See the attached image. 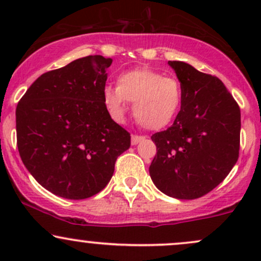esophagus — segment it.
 Segmentation results:
<instances>
[{"label":"esophagus","mask_w":261,"mask_h":261,"mask_svg":"<svg viewBox=\"0 0 261 261\" xmlns=\"http://www.w3.org/2000/svg\"><path fill=\"white\" fill-rule=\"evenodd\" d=\"M145 139L146 137L141 136V135H133V137H131V143H133V145H137V143H140L141 141H143Z\"/></svg>","instance_id":"obj_1"}]
</instances>
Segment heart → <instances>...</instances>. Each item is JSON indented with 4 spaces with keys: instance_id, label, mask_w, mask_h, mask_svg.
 Returning a JSON list of instances; mask_svg holds the SVG:
<instances>
[{
    "instance_id": "obj_1",
    "label": "heart",
    "mask_w": 261,
    "mask_h": 261,
    "mask_svg": "<svg viewBox=\"0 0 261 261\" xmlns=\"http://www.w3.org/2000/svg\"><path fill=\"white\" fill-rule=\"evenodd\" d=\"M103 101L116 121L124 119L128 103L142 126L157 130L169 124L181 104L180 83L147 68L128 71L118 77V86H106Z\"/></svg>"
}]
</instances>
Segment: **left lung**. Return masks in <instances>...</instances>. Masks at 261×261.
Listing matches in <instances>:
<instances>
[{
    "label": "left lung",
    "mask_w": 261,
    "mask_h": 261,
    "mask_svg": "<svg viewBox=\"0 0 261 261\" xmlns=\"http://www.w3.org/2000/svg\"><path fill=\"white\" fill-rule=\"evenodd\" d=\"M181 87L174 122L151 139L149 175L162 193L193 200L214 190L239 157L241 109L222 81L181 61H169Z\"/></svg>",
    "instance_id": "1"
}]
</instances>
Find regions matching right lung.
Returning <instances> with one entry per match:
<instances>
[{"instance_id": "obj_1", "label": "right lung", "mask_w": 261, "mask_h": 261, "mask_svg": "<svg viewBox=\"0 0 261 261\" xmlns=\"http://www.w3.org/2000/svg\"><path fill=\"white\" fill-rule=\"evenodd\" d=\"M112 59L91 55L41 74L18 101L17 146L41 187L70 200L107 187L130 134L103 101Z\"/></svg>"}]
</instances>
